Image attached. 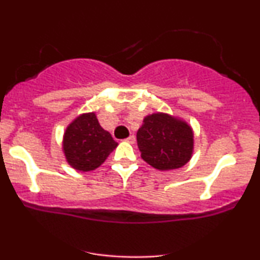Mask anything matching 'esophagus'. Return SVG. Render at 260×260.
Listing matches in <instances>:
<instances>
[{
  "label": "esophagus",
  "instance_id": "1",
  "mask_svg": "<svg viewBox=\"0 0 260 260\" xmlns=\"http://www.w3.org/2000/svg\"><path fill=\"white\" fill-rule=\"evenodd\" d=\"M126 142L131 143V144H133V143L136 142V137H134V136H129V137H128V138L126 139Z\"/></svg>",
  "mask_w": 260,
  "mask_h": 260
}]
</instances>
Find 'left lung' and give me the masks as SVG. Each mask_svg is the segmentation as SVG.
Masks as SVG:
<instances>
[{"label": "left lung", "instance_id": "obj_1", "mask_svg": "<svg viewBox=\"0 0 260 260\" xmlns=\"http://www.w3.org/2000/svg\"><path fill=\"white\" fill-rule=\"evenodd\" d=\"M193 131L187 122L156 112L143 121L137 132L140 156L154 169L168 171L180 169L193 154Z\"/></svg>", "mask_w": 260, "mask_h": 260}]
</instances>
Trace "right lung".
<instances>
[{
	"label": "right lung",
	"mask_w": 260,
	"mask_h": 260,
	"mask_svg": "<svg viewBox=\"0 0 260 260\" xmlns=\"http://www.w3.org/2000/svg\"><path fill=\"white\" fill-rule=\"evenodd\" d=\"M62 145L67 162L73 169L86 172L99 168L117 143L100 126L95 112H89L71 122Z\"/></svg>",
	"instance_id": "obj_1"
}]
</instances>
